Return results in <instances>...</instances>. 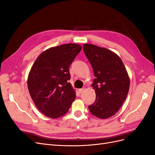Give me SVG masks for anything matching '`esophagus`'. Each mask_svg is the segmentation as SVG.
I'll return each instance as SVG.
<instances>
[{
  "label": "esophagus",
  "mask_w": 155,
  "mask_h": 155,
  "mask_svg": "<svg viewBox=\"0 0 155 155\" xmlns=\"http://www.w3.org/2000/svg\"><path fill=\"white\" fill-rule=\"evenodd\" d=\"M84 91H85V88H82L79 89V92H80V93H82Z\"/></svg>",
  "instance_id": "34e87169"
}]
</instances>
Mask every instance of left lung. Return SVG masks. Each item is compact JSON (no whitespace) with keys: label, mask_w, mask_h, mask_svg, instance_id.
Listing matches in <instances>:
<instances>
[{"label":"left lung","mask_w":155,"mask_h":155,"mask_svg":"<svg viewBox=\"0 0 155 155\" xmlns=\"http://www.w3.org/2000/svg\"><path fill=\"white\" fill-rule=\"evenodd\" d=\"M83 51L96 78L92 85L96 100L88 109L97 118H109L119 110L126 99L130 86L129 75L120 58L110 50L84 44Z\"/></svg>","instance_id":"1"}]
</instances>
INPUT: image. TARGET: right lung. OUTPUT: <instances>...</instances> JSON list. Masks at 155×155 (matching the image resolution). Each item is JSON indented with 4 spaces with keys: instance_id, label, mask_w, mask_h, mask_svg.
<instances>
[{
    "instance_id": "add662e5",
    "label": "right lung",
    "mask_w": 155,
    "mask_h": 155,
    "mask_svg": "<svg viewBox=\"0 0 155 155\" xmlns=\"http://www.w3.org/2000/svg\"><path fill=\"white\" fill-rule=\"evenodd\" d=\"M81 46L68 43L51 47L37 58L28 77V88L35 106L46 116L58 118L68 111L76 92L68 80L69 67Z\"/></svg>"
}]
</instances>
